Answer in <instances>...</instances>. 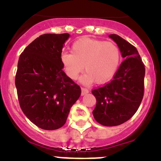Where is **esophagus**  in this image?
<instances>
[{
    "mask_svg": "<svg viewBox=\"0 0 161 161\" xmlns=\"http://www.w3.org/2000/svg\"><path fill=\"white\" fill-rule=\"evenodd\" d=\"M89 92H90L89 90L86 89V88H82V93H81V94H82V96H83L85 95V94H88Z\"/></svg>",
    "mask_w": 161,
    "mask_h": 161,
    "instance_id": "obj_1",
    "label": "esophagus"
}]
</instances>
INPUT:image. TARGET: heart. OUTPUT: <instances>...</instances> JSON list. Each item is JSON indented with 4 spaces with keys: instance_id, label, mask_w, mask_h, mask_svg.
<instances>
[{
    "instance_id": "obj_1",
    "label": "heart",
    "mask_w": 161,
    "mask_h": 161,
    "mask_svg": "<svg viewBox=\"0 0 161 161\" xmlns=\"http://www.w3.org/2000/svg\"><path fill=\"white\" fill-rule=\"evenodd\" d=\"M121 53L112 42L82 37L72 44L71 53H63L60 61L67 75L76 79L84 69L80 82L90 85L104 84L113 79L119 67Z\"/></svg>"
}]
</instances>
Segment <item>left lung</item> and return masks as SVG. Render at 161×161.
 <instances>
[{
    "label": "left lung",
    "instance_id": "8db88e82",
    "mask_svg": "<svg viewBox=\"0 0 161 161\" xmlns=\"http://www.w3.org/2000/svg\"><path fill=\"white\" fill-rule=\"evenodd\" d=\"M124 58L114 79L92 91L96 97L93 115L105 126H116L130 120L139 108L144 95L145 68L134 46L115 34L109 35Z\"/></svg>",
    "mask_w": 161,
    "mask_h": 161
}]
</instances>
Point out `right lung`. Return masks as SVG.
Instances as JSON below:
<instances>
[{
  "label": "right lung",
  "mask_w": 161,
  "mask_h": 161,
  "mask_svg": "<svg viewBox=\"0 0 161 161\" xmlns=\"http://www.w3.org/2000/svg\"><path fill=\"white\" fill-rule=\"evenodd\" d=\"M68 33L44 34L19 55L16 91L25 116L39 128L55 130L66 123L81 89L63 70L60 61Z\"/></svg>",
  "instance_id": "add662e5"
}]
</instances>
